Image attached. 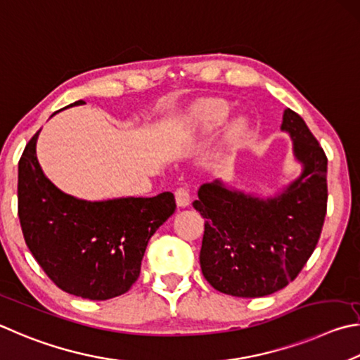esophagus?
Here are the masks:
<instances>
[{"label":"esophagus","mask_w":360,"mask_h":360,"mask_svg":"<svg viewBox=\"0 0 360 360\" xmlns=\"http://www.w3.org/2000/svg\"><path fill=\"white\" fill-rule=\"evenodd\" d=\"M175 202L179 207H186L190 205V191L188 188L180 186L175 190Z\"/></svg>","instance_id":"obj_1"}]
</instances>
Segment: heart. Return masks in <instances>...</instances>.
<instances>
[{"instance_id": "obj_1", "label": "heart", "mask_w": 360, "mask_h": 360, "mask_svg": "<svg viewBox=\"0 0 360 360\" xmlns=\"http://www.w3.org/2000/svg\"><path fill=\"white\" fill-rule=\"evenodd\" d=\"M231 107L223 99H204L193 107V118L202 131H213L221 126L228 120ZM248 131L247 120L238 118L232 123L229 129V137L232 141L242 139Z\"/></svg>"}]
</instances>
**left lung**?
<instances>
[{
  "mask_svg": "<svg viewBox=\"0 0 360 360\" xmlns=\"http://www.w3.org/2000/svg\"><path fill=\"white\" fill-rule=\"evenodd\" d=\"M283 131L294 142L304 172L280 196L259 199L204 184L194 200L204 223L199 261L205 280L236 297H264L295 280L316 248L327 212V156L291 109Z\"/></svg>",
  "mask_w": 360,
  "mask_h": 360,
  "instance_id": "left-lung-1",
  "label": "left lung"
}]
</instances>
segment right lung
<instances>
[{"mask_svg":"<svg viewBox=\"0 0 360 360\" xmlns=\"http://www.w3.org/2000/svg\"><path fill=\"white\" fill-rule=\"evenodd\" d=\"M85 104L75 101L71 105ZM39 131L18 161V218L37 264L65 292L107 300L141 275L150 237L175 212L172 193L86 202L60 191L36 158Z\"/></svg>","mask_w":360,"mask_h":360,"instance_id":"obj_1","label":"right lung"}]
</instances>
